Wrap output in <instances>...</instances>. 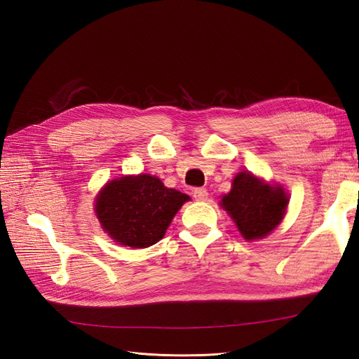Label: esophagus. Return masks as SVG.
I'll use <instances>...</instances> for the list:
<instances>
[{
	"label": "esophagus",
	"mask_w": 359,
	"mask_h": 359,
	"mask_svg": "<svg viewBox=\"0 0 359 359\" xmlns=\"http://www.w3.org/2000/svg\"><path fill=\"white\" fill-rule=\"evenodd\" d=\"M193 196L196 201H206L208 199V190L206 189H202V187H198L193 190Z\"/></svg>",
	"instance_id": "34e87169"
}]
</instances>
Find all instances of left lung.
<instances>
[{
    "label": "left lung",
    "instance_id": "1",
    "mask_svg": "<svg viewBox=\"0 0 359 359\" xmlns=\"http://www.w3.org/2000/svg\"><path fill=\"white\" fill-rule=\"evenodd\" d=\"M222 206L236 223L245 240H259L274 231L287 206L286 193L268 186L250 172L238 173Z\"/></svg>",
    "mask_w": 359,
    "mask_h": 359
}]
</instances>
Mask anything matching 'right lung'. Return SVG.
I'll return each instance as SVG.
<instances>
[{
    "label": "right lung",
    "instance_id": "right-lung-1",
    "mask_svg": "<svg viewBox=\"0 0 359 359\" xmlns=\"http://www.w3.org/2000/svg\"><path fill=\"white\" fill-rule=\"evenodd\" d=\"M190 198L151 175L107 182L95 202L103 229L121 245L145 248L158 243L173 215Z\"/></svg>",
    "mask_w": 359,
    "mask_h": 359
}]
</instances>
